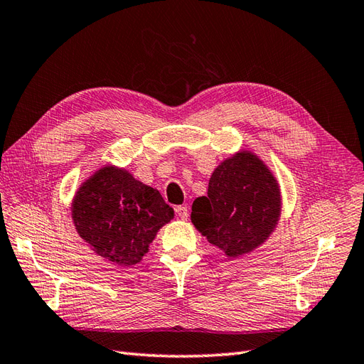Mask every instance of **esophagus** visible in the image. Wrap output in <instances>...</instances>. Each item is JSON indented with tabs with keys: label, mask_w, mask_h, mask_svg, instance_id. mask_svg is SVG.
Here are the masks:
<instances>
[{
	"label": "esophagus",
	"mask_w": 364,
	"mask_h": 364,
	"mask_svg": "<svg viewBox=\"0 0 364 364\" xmlns=\"http://www.w3.org/2000/svg\"><path fill=\"white\" fill-rule=\"evenodd\" d=\"M174 211H176V214H178L182 220H186V218H188V206H186V205L176 206V208H174Z\"/></svg>",
	"instance_id": "obj_1"
}]
</instances>
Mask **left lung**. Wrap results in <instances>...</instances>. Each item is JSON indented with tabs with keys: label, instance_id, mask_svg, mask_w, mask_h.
Segmentation results:
<instances>
[{
	"label": "left lung",
	"instance_id": "left-lung-1",
	"mask_svg": "<svg viewBox=\"0 0 364 364\" xmlns=\"http://www.w3.org/2000/svg\"><path fill=\"white\" fill-rule=\"evenodd\" d=\"M281 214V191L264 162L240 151L214 170L208 196L197 197L191 222L226 257L252 252L269 238Z\"/></svg>",
	"mask_w": 364,
	"mask_h": 364
}]
</instances>
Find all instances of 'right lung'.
Instances as JSON below:
<instances>
[{"label": "right lung", "mask_w": 364, "mask_h": 364, "mask_svg": "<svg viewBox=\"0 0 364 364\" xmlns=\"http://www.w3.org/2000/svg\"><path fill=\"white\" fill-rule=\"evenodd\" d=\"M71 211L79 235L97 255L118 266L139 262L158 230L174 217L158 190L112 165L83 182Z\"/></svg>", "instance_id": "right-lung-1"}]
</instances>
